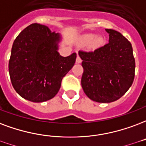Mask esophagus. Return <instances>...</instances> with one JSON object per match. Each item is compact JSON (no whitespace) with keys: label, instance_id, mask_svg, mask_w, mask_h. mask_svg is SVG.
<instances>
[{"label":"esophagus","instance_id":"obj_1","mask_svg":"<svg viewBox=\"0 0 146 146\" xmlns=\"http://www.w3.org/2000/svg\"><path fill=\"white\" fill-rule=\"evenodd\" d=\"M81 62H82V59H80V57L79 56H77V57H76V63H80Z\"/></svg>","mask_w":146,"mask_h":146}]
</instances>
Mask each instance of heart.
Listing matches in <instances>:
<instances>
[{"instance_id":"b5f03b06","label":"heart","mask_w":146,"mask_h":146,"mask_svg":"<svg viewBox=\"0 0 146 146\" xmlns=\"http://www.w3.org/2000/svg\"><path fill=\"white\" fill-rule=\"evenodd\" d=\"M80 42L83 45H88L90 49L95 50L103 45L104 39L101 36H96L94 34H88L84 35L81 38Z\"/></svg>"}]
</instances>
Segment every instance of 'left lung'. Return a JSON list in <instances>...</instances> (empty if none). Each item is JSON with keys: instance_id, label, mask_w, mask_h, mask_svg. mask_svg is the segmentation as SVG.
I'll use <instances>...</instances> for the list:
<instances>
[{"instance_id": "1", "label": "left lung", "mask_w": 146, "mask_h": 146, "mask_svg": "<svg viewBox=\"0 0 146 146\" xmlns=\"http://www.w3.org/2000/svg\"><path fill=\"white\" fill-rule=\"evenodd\" d=\"M105 30L108 44L94 52L79 51L84 68L82 88L90 100L99 103L121 98L133 83L135 69L130 42L115 30Z\"/></svg>"}]
</instances>
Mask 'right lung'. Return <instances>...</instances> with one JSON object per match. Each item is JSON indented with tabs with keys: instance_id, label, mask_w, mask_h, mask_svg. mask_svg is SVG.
Wrapping results in <instances>:
<instances>
[{
	"instance_id": "add662e5",
	"label": "right lung",
	"mask_w": 146,
	"mask_h": 146,
	"mask_svg": "<svg viewBox=\"0 0 146 146\" xmlns=\"http://www.w3.org/2000/svg\"><path fill=\"white\" fill-rule=\"evenodd\" d=\"M62 36L48 27L32 24L13 43L9 70L11 81L25 100L39 103L53 98L61 82L76 62V53L63 57L58 52Z\"/></svg>"
}]
</instances>
